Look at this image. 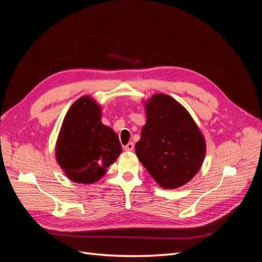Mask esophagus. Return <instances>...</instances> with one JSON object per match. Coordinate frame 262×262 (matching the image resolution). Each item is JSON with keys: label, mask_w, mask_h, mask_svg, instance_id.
<instances>
[{"label": "esophagus", "mask_w": 262, "mask_h": 262, "mask_svg": "<svg viewBox=\"0 0 262 262\" xmlns=\"http://www.w3.org/2000/svg\"><path fill=\"white\" fill-rule=\"evenodd\" d=\"M123 148H124V150H128V152H131V150H133V148H134V143H133V142H129L128 144H126L125 146H123Z\"/></svg>", "instance_id": "1"}]
</instances>
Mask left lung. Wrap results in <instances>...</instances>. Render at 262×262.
Segmentation results:
<instances>
[{"instance_id": "obj_1", "label": "left lung", "mask_w": 262, "mask_h": 262, "mask_svg": "<svg viewBox=\"0 0 262 262\" xmlns=\"http://www.w3.org/2000/svg\"><path fill=\"white\" fill-rule=\"evenodd\" d=\"M145 112L137 156L162 188L184 186L204 161L203 134L186 108L168 95H153L145 102Z\"/></svg>"}]
</instances>
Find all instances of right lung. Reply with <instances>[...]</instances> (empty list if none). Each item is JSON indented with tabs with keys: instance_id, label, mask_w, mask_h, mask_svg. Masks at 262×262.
<instances>
[{
	"instance_id": "add662e5",
	"label": "right lung",
	"mask_w": 262,
	"mask_h": 262,
	"mask_svg": "<svg viewBox=\"0 0 262 262\" xmlns=\"http://www.w3.org/2000/svg\"><path fill=\"white\" fill-rule=\"evenodd\" d=\"M121 152L117 134L101 123L100 106L89 96L77 99L63 120L55 147L67 177L77 184H94Z\"/></svg>"
}]
</instances>
